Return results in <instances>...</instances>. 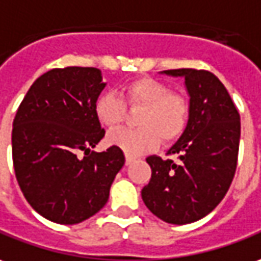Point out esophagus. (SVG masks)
I'll list each match as a JSON object with an SVG mask.
<instances>
[{
	"label": "esophagus",
	"instance_id": "obj_1",
	"mask_svg": "<svg viewBox=\"0 0 261 261\" xmlns=\"http://www.w3.org/2000/svg\"><path fill=\"white\" fill-rule=\"evenodd\" d=\"M135 161V158H132V156H126V165H130V163H132V162Z\"/></svg>",
	"mask_w": 261,
	"mask_h": 261
}]
</instances>
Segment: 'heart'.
Instances as JSON below:
<instances>
[{
  "label": "heart",
  "instance_id": "obj_1",
  "mask_svg": "<svg viewBox=\"0 0 261 261\" xmlns=\"http://www.w3.org/2000/svg\"><path fill=\"white\" fill-rule=\"evenodd\" d=\"M122 99L129 107H143L138 115L139 129H126L108 136V143L118 146L129 156L154 149L161 139L172 143L186 129L189 103L180 93L169 92V86L149 76L138 78L122 86ZM95 116L107 130H115L125 120V105L113 92H103L95 100Z\"/></svg>",
  "mask_w": 261,
  "mask_h": 261
}]
</instances>
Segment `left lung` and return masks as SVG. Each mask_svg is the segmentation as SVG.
I'll return each mask as SVG.
<instances>
[{
	"label": "left lung",
	"mask_w": 261,
	"mask_h": 261,
	"mask_svg": "<svg viewBox=\"0 0 261 261\" xmlns=\"http://www.w3.org/2000/svg\"><path fill=\"white\" fill-rule=\"evenodd\" d=\"M161 73L185 79L188 125L168 150L177 161L156 154L146 158L152 177L142 189V199L166 223H193L222 202L231 185L240 142V115L227 89L212 72L170 69Z\"/></svg>",
	"instance_id": "left-lung-1"
}]
</instances>
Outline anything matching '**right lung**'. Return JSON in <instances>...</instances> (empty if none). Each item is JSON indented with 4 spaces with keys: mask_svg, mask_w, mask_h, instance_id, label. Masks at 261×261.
I'll return each instance as SVG.
<instances>
[{
    "mask_svg": "<svg viewBox=\"0 0 261 261\" xmlns=\"http://www.w3.org/2000/svg\"><path fill=\"white\" fill-rule=\"evenodd\" d=\"M107 82L98 68L51 69L32 84L12 123V162L27 202L41 216L76 224L98 213L125 165L118 146L92 150L105 136L93 105Z\"/></svg>",
    "mask_w": 261,
    "mask_h": 261,
    "instance_id": "add662e5",
    "label": "right lung"
}]
</instances>
